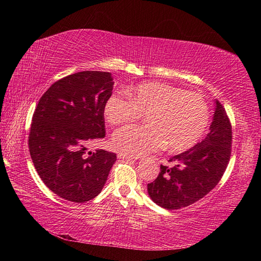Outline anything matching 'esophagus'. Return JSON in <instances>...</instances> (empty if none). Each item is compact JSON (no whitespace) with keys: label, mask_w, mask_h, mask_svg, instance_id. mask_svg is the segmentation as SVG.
<instances>
[{"label":"esophagus","mask_w":261,"mask_h":261,"mask_svg":"<svg viewBox=\"0 0 261 261\" xmlns=\"http://www.w3.org/2000/svg\"><path fill=\"white\" fill-rule=\"evenodd\" d=\"M118 159H123V160H134V156H130V155H126L124 153H118L117 154Z\"/></svg>","instance_id":"34e87169"}]
</instances>
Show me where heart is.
<instances>
[{
    "instance_id": "1",
    "label": "heart",
    "mask_w": 261,
    "mask_h": 261,
    "mask_svg": "<svg viewBox=\"0 0 261 261\" xmlns=\"http://www.w3.org/2000/svg\"><path fill=\"white\" fill-rule=\"evenodd\" d=\"M126 96L114 93L103 106L109 124L118 125L145 114L146 125H126L113 135V146L130 156H141L166 145L171 152L191 148L208 124L210 112L199 94L161 82H146L129 88Z\"/></svg>"
}]
</instances>
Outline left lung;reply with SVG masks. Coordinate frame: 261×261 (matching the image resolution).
I'll return each instance as SVG.
<instances>
[{
	"label": "left lung",
	"instance_id": "8db88e82",
	"mask_svg": "<svg viewBox=\"0 0 261 261\" xmlns=\"http://www.w3.org/2000/svg\"><path fill=\"white\" fill-rule=\"evenodd\" d=\"M210 132L200 143L160 166L155 180L147 184L151 199L162 208L178 210L201 199L213 190L228 166L231 153V125L218 100Z\"/></svg>",
	"mask_w": 261,
	"mask_h": 261
}]
</instances>
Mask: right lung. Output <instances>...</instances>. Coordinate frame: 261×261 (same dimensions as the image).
Masks as SVG:
<instances>
[{
	"label": "right lung",
	"instance_id": "1",
	"mask_svg": "<svg viewBox=\"0 0 261 261\" xmlns=\"http://www.w3.org/2000/svg\"><path fill=\"white\" fill-rule=\"evenodd\" d=\"M113 86L109 72H76L53 84L35 108L31 159L46 187L65 200L81 204L95 198L116 161L112 152H87L106 136L103 106Z\"/></svg>",
	"mask_w": 261,
	"mask_h": 261
}]
</instances>
